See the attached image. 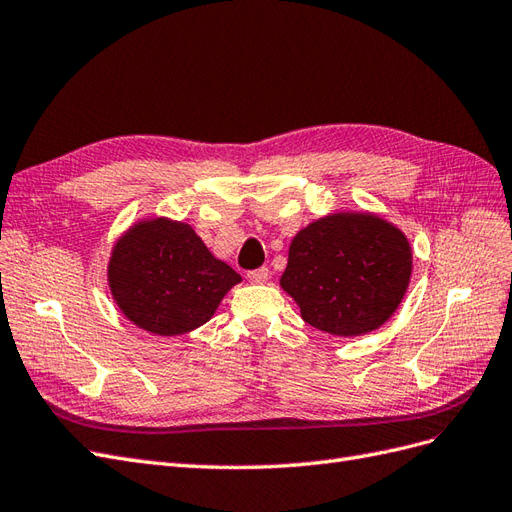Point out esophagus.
<instances>
[{
    "label": "esophagus",
    "instance_id": "1",
    "mask_svg": "<svg viewBox=\"0 0 512 512\" xmlns=\"http://www.w3.org/2000/svg\"><path fill=\"white\" fill-rule=\"evenodd\" d=\"M247 280H250L252 284H265L269 280V269L267 267L254 269V271L247 273Z\"/></svg>",
    "mask_w": 512,
    "mask_h": 512
}]
</instances>
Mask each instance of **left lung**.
I'll return each mask as SVG.
<instances>
[{
	"mask_svg": "<svg viewBox=\"0 0 512 512\" xmlns=\"http://www.w3.org/2000/svg\"><path fill=\"white\" fill-rule=\"evenodd\" d=\"M410 275V243L399 228L371 213H331L297 232L280 284L307 324L356 337L395 314Z\"/></svg>",
	"mask_w": 512,
	"mask_h": 512,
	"instance_id": "left-lung-1",
	"label": "left lung"
}]
</instances>
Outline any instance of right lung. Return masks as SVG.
Returning <instances> with one entry per match:
<instances>
[{"label": "right lung", "mask_w": 512, "mask_h": 512, "mask_svg": "<svg viewBox=\"0 0 512 512\" xmlns=\"http://www.w3.org/2000/svg\"><path fill=\"white\" fill-rule=\"evenodd\" d=\"M241 275L215 258L192 226L166 218L134 224L108 262V286L136 327L162 337L205 324Z\"/></svg>", "instance_id": "right-lung-1"}]
</instances>
